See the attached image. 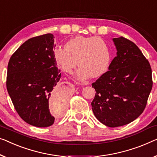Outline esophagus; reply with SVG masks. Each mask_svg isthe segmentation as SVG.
Instances as JSON below:
<instances>
[{
  "instance_id": "1",
  "label": "esophagus",
  "mask_w": 157,
  "mask_h": 157,
  "mask_svg": "<svg viewBox=\"0 0 157 157\" xmlns=\"http://www.w3.org/2000/svg\"><path fill=\"white\" fill-rule=\"evenodd\" d=\"M66 84H67V85H71V83H69V82H65Z\"/></svg>"
}]
</instances>
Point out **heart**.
<instances>
[{
	"label": "heart",
	"mask_w": 157,
	"mask_h": 157,
	"mask_svg": "<svg viewBox=\"0 0 157 157\" xmlns=\"http://www.w3.org/2000/svg\"><path fill=\"white\" fill-rule=\"evenodd\" d=\"M56 61L65 72L71 73L78 63L80 67L75 78L85 82L107 71L111 52L104 39L96 36H78L69 40L65 47H57L53 52Z\"/></svg>",
	"instance_id": "obj_1"
}]
</instances>
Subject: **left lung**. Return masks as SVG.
Wrapping results in <instances>:
<instances>
[{
    "label": "left lung",
    "instance_id": "1",
    "mask_svg": "<svg viewBox=\"0 0 157 157\" xmlns=\"http://www.w3.org/2000/svg\"><path fill=\"white\" fill-rule=\"evenodd\" d=\"M116 56L109 71L92 83L93 113L104 125H127L141 115L152 88L150 64L140 48L123 36L112 39Z\"/></svg>",
    "mask_w": 157,
    "mask_h": 157
}]
</instances>
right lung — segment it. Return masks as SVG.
Segmentation results:
<instances>
[{
  "instance_id": "right-lung-1",
  "label": "right lung",
  "mask_w": 157,
  "mask_h": 157,
  "mask_svg": "<svg viewBox=\"0 0 157 157\" xmlns=\"http://www.w3.org/2000/svg\"><path fill=\"white\" fill-rule=\"evenodd\" d=\"M54 36L46 34L22 44L12 55L8 65L6 86L19 116L35 127L52 125L55 118L49 105L67 101L65 89L57 83L61 73L53 55Z\"/></svg>"
}]
</instances>
